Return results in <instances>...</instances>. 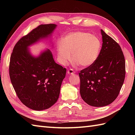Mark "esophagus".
<instances>
[{
	"mask_svg": "<svg viewBox=\"0 0 135 135\" xmlns=\"http://www.w3.org/2000/svg\"><path fill=\"white\" fill-rule=\"evenodd\" d=\"M74 71L73 70V69H69V70H68L67 71V74H70V75H73V74H74Z\"/></svg>",
	"mask_w": 135,
	"mask_h": 135,
	"instance_id": "esophagus-1",
	"label": "esophagus"
}]
</instances>
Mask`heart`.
<instances>
[{"label":"heart","instance_id":"obj_1","mask_svg":"<svg viewBox=\"0 0 135 135\" xmlns=\"http://www.w3.org/2000/svg\"><path fill=\"white\" fill-rule=\"evenodd\" d=\"M102 42L98 36L85 31L72 32L65 36L57 45L60 62L66 65L71 59L76 65L88 68L95 63L100 55Z\"/></svg>","mask_w":135,"mask_h":135}]
</instances>
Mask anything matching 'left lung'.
Here are the masks:
<instances>
[{
	"instance_id": "left-lung-1",
	"label": "left lung",
	"mask_w": 135,
	"mask_h": 135,
	"mask_svg": "<svg viewBox=\"0 0 135 135\" xmlns=\"http://www.w3.org/2000/svg\"><path fill=\"white\" fill-rule=\"evenodd\" d=\"M101 33L103 45L99 57L79 73L80 96L95 107L108 105L117 99L126 75L124 56L120 46L103 30Z\"/></svg>"
}]
</instances>
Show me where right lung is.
I'll return each mask as SVG.
<instances>
[{"label": "right lung", "mask_w": 135, "mask_h": 135, "mask_svg": "<svg viewBox=\"0 0 135 135\" xmlns=\"http://www.w3.org/2000/svg\"><path fill=\"white\" fill-rule=\"evenodd\" d=\"M56 27L51 23L34 28L18 40L11 56L9 76L15 91L26 107L37 111L57 101L66 69L55 62L49 49L34 56L28 47L50 38Z\"/></svg>", "instance_id": "1"}]
</instances>
